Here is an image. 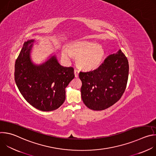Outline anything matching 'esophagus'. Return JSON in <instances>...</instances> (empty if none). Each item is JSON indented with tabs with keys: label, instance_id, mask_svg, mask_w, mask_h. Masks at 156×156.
Segmentation results:
<instances>
[{
	"label": "esophagus",
	"instance_id": "obj_1",
	"mask_svg": "<svg viewBox=\"0 0 156 156\" xmlns=\"http://www.w3.org/2000/svg\"><path fill=\"white\" fill-rule=\"evenodd\" d=\"M74 73H75V77H78V75H79V70L75 69L74 70Z\"/></svg>",
	"mask_w": 156,
	"mask_h": 156
}]
</instances>
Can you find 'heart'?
<instances>
[{"label":"heart","instance_id":"b5f03b06","mask_svg":"<svg viewBox=\"0 0 156 156\" xmlns=\"http://www.w3.org/2000/svg\"><path fill=\"white\" fill-rule=\"evenodd\" d=\"M69 52L66 49L63 50V57L66 59H69L72 57V54L76 57L77 65L84 70L97 68L105 56L103 47L94 42H74L69 46Z\"/></svg>","mask_w":156,"mask_h":156}]
</instances>
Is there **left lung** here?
Returning a JSON list of instances; mask_svg holds the SVG:
<instances>
[{
	"instance_id": "left-lung-1",
	"label": "left lung",
	"mask_w": 156,
	"mask_h": 156,
	"mask_svg": "<svg viewBox=\"0 0 156 156\" xmlns=\"http://www.w3.org/2000/svg\"><path fill=\"white\" fill-rule=\"evenodd\" d=\"M128 72V59L121 50L108 56L97 69L80 72L84 104L94 110H102L114 105L125 91Z\"/></svg>"
}]
</instances>
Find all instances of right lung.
I'll use <instances>...</instances> for the list:
<instances>
[{
    "label": "right lung",
    "instance_id": "right-lung-1",
    "mask_svg": "<svg viewBox=\"0 0 156 156\" xmlns=\"http://www.w3.org/2000/svg\"><path fill=\"white\" fill-rule=\"evenodd\" d=\"M34 40L25 42L15 64V81L21 95L32 106L52 111L65 100V87L74 78V69L61 66L55 56L41 65H34L30 52Z\"/></svg>",
    "mask_w": 156,
    "mask_h": 156
}]
</instances>
